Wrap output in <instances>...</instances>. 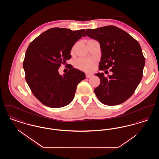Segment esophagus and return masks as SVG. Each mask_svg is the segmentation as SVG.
I'll return each mask as SVG.
<instances>
[{
	"instance_id": "34e87169",
	"label": "esophagus",
	"mask_w": 159,
	"mask_h": 159,
	"mask_svg": "<svg viewBox=\"0 0 159 159\" xmlns=\"http://www.w3.org/2000/svg\"><path fill=\"white\" fill-rule=\"evenodd\" d=\"M92 76H93V75H91V74H88V73H86V77L87 78H90V77H91Z\"/></svg>"
}]
</instances>
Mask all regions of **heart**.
I'll list each match as a JSON object with an SVG mask.
<instances>
[{"label": "heart", "instance_id": "1", "mask_svg": "<svg viewBox=\"0 0 159 159\" xmlns=\"http://www.w3.org/2000/svg\"><path fill=\"white\" fill-rule=\"evenodd\" d=\"M94 63V61L91 59L79 58L76 61V66L81 70L85 71H90L93 68Z\"/></svg>", "mask_w": 159, "mask_h": 159}]
</instances>
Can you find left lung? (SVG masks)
I'll use <instances>...</instances> for the list:
<instances>
[{
    "label": "left lung",
    "instance_id": "1",
    "mask_svg": "<svg viewBox=\"0 0 159 159\" xmlns=\"http://www.w3.org/2000/svg\"><path fill=\"white\" fill-rule=\"evenodd\" d=\"M86 36L100 44L102 55L99 70L110 68L113 72L108 77L103 73L95 75L101 80L94 89L96 96L107 106L125 102L133 95L143 77L145 58L140 45L128 33L113 25L88 29L83 35Z\"/></svg>",
    "mask_w": 159,
    "mask_h": 159
}]
</instances>
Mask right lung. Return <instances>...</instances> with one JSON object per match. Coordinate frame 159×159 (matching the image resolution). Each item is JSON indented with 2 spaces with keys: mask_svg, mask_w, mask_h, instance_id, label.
<instances>
[{
  "mask_svg": "<svg viewBox=\"0 0 159 159\" xmlns=\"http://www.w3.org/2000/svg\"><path fill=\"white\" fill-rule=\"evenodd\" d=\"M84 31L52 28L29 46L23 62L25 80L33 95L45 106H67L74 99L77 84L85 79L83 71L76 68H69L62 76L58 72L61 64L71 58L70 51Z\"/></svg>",
  "mask_w": 159,
  "mask_h": 159,
  "instance_id": "1",
  "label": "right lung"
}]
</instances>
